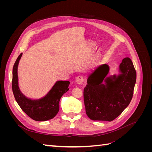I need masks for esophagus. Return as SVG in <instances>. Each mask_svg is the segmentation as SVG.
Returning <instances> with one entry per match:
<instances>
[{
	"mask_svg": "<svg viewBox=\"0 0 152 152\" xmlns=\"http://www.w3.org/2000/svg\"><path fill=\"white\" fill-rule=\"evenodd\" d=\"M75 81L77 82V84H82L84 81V79L83 76H81V75L78 76L76 78Z\"/></svg>",
	"mask_w": 152,
	"mask_h": 152,
	"instance_id": "esophagus-1",
	"label": "esophagus"
}]
</instances>
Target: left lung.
Listing matches in <instances>:
<instances>
[{"instance_id": "1", "label": "left lung", "mask_w": 152, "mask_h": 152, "mask_svg": "<svg viewBox=\"0 0 152 152\" xmlns=\"http://www.w3.org/2000/svg\"><path fill=\"white\" fill-rule=\"evenodd\" d=\"M110 68L103 64L87 78L84 89L86 112L93 121H112L129 104L136 81L131 59L126 58L119 66V73L107 76Z\"/></svg>"}]
</instances>
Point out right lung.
<instances>
[{"mask_svg":"<svg viewBox=\"0 0 152 152\" xmlns=\"http://www.w3.org/2000/svg\"><path fill=\"white\" fill-rule=\"evenodd\" d=\"M18 57L12 69V89L15 99L27 115L36 121H46L53 118L59 110L61 96L69 90V81H57L44 97L39 99L28 98L23 94L18 86V66L22 56Z\"/></svg>","mask_w":152,"mask_h":152,"instance_id":"add662e5","label":"right lung"}]
</instances>
